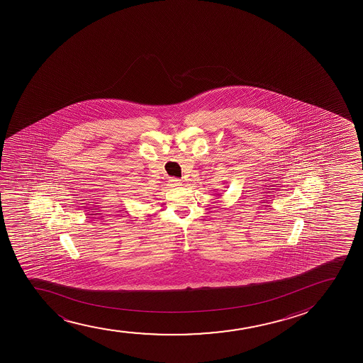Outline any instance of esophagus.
<instances>
[{"label":"esophagus","mask_w":363,"mask_h":363,"mask_svg":"<svg viewBox=\"0 0 363 363\" xmlns=\"http://www.w3.org/2000/svg\"><path fill=\"white\" fill-rule=\"evenodd\" d=\"M172 184H173V186H180L182 185V182H180L179 179H175V178H173V179H171Z\"/></svg>","instance_id":"esophagus-1"}]
</instances>
